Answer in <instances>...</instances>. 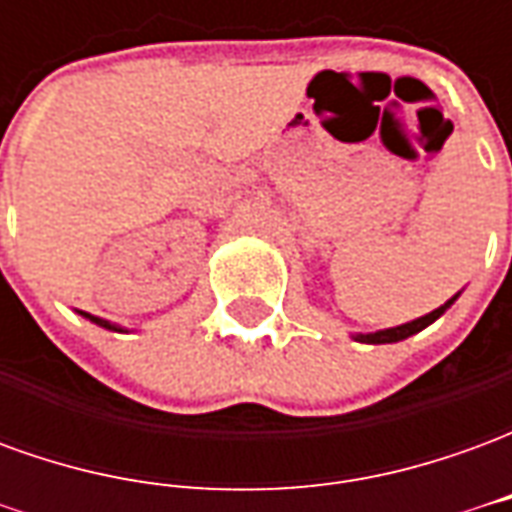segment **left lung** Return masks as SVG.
Returning a JSON list of instances; mask_svg holds the SVG:
<instances>
[{
  "mask_svg": "<svg viewBox=\"0 0 512 512\" xmlns=\"http://www.w3.org/2000/svg\"><path fill=\"white\" fill-rule=\"evenodd\" d=\"M461 293H455L452 299H447L444 304H441L439 310L428 312V315H422V318H417V321H408V323H400V326H392V329H378V332H359V334H351L356 343H370V345H384V343H400V340H406V337H411V334L422 332V329H428L430 323L439 321L444 312L450 310L452 304H455V299H458Z\"/></svg>",
  "mask_w": 512,
  "mask_h": 512,
  "instance_id": "8db88e82",
  "label": "left lung"
}]
</instances>
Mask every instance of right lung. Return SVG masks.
Returning <instances> with one entry per match:
<instances>
[{
  "mask_svg": "<svg viewBox=\"0 0 512 512\" xmlns=\"http://www.w3.org/2000/svg\"><path fill=\"white\" fill-rule=\"evenodd\" d=\"M79 315H82V318H87L90 323H95V326H101V329H109V332H128V329H123V326H117V323H112V321H104V318H95V315H90V312L79 310Z\"/></svg>",
  "mask_w": 512,
  "mask_h": 512,
  "instance_id": "right-lung-1",
  "label": "right lung"
}]
</instances>
